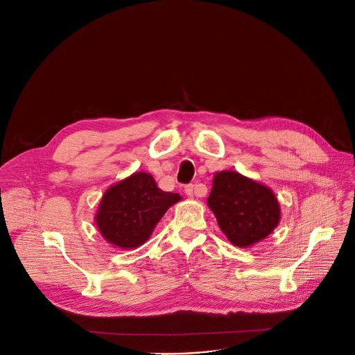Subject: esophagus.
Returning <instances> with one entry per match:
<instances>
[{
    "label": "esophagus",
    "instance_id": "1",
    "mask_svg": "<svg viewBox=\"0 0 355 355\" xmlns=\"http://www.w3.org/2000/svg\"><path fill=\"white\" fill-rule=\"evenodd\" d=\"M206 191H207V189L204 187V185H194V184H187L184 187V193L187 194L189 197H194V196H197V197H202V196H206Z\"/></svg>",
    "mask_w": 355,
    "mask_h": 355
}]
</instances>
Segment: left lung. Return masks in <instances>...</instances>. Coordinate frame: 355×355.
Returning a JSON list of instances; mask_svg holds the SVG:
<instances>
[{
  "instance_id": "obj_1",
  "label": "left lung",
  "mask_w": 355,
  "mask_h": 355,
  "mask_svg": "<svg viewBox=\"0 0 355 355\" xmlns=\"http://www.w3.org/2000/svg\"><path fill=\"white\" fill-rule=\"evenodd\" d=\"M207 204L221 232L240 248L263 240L281 218L272 190L234 171L216 174Z\"/></svg>"
}]
</instances>
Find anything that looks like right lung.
Returning <instances> with one entry per match:
<instances>
[{"label":"right lung","instance_id":"right-lung-1","mask_svg":"<svg viewBox=\"0 0 355 355\" xmlns=\"http://www.w3.org/2000/svg\"><path fill=\"white\" fill-rule=\"evenodd\" d=\"M181 197L158 189L146 173H135L112 185L96 214L102 236L121 249H135L151 236L157 223Z\"/></svg>","mask_w":355,"mask_h":355}]
</instances>
